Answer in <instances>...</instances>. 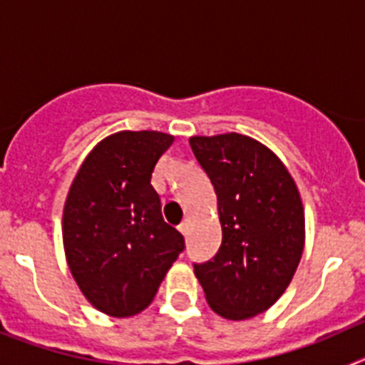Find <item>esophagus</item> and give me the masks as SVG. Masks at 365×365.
<instances>
[{
  "mask_svg": "<svg viewBox=\"0 0 365 365\" xmlns=\"http://www.w3.org/2000/svg\"><path fill=\"white\" fill-rule=\"evenodd\" d=\"M177 228H179V232H180V234H182V235H186V232H188V221H182V222H180V225H179V227H177Z\"/></svg>",
  "mask_w": 365,
  "mask_h": 365,
  "instance_id": "1",
  "label": "esophagus"
}]
</instances>
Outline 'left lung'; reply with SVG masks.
I'll list each match as a JSON object with an SVG mask.
<instances>
[{
  "label": "left lung",
  "instance_id": "8db88e82",
  "mask_svg": "<svg viewBox=\"0 0 365 365\" xmlns=\"http://www.w3.org/2000/svg\"><path fill=\"white\" fill-rule=\"evenodd\" d=\"M217 195L222 241L193 265L215 314L248 320L270 309L292 282L305 247L298 186L270 148L241 133L190 137Z\"/></svg>",
  "mask_w": 365,
  "mask_h": 365
}]
</instances>
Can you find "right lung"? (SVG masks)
<instances>
[{
    "label": "right lung",
    "instance_id": "1",
    "mask_svg": "<svg viewBox=\"0 0 365 365\" xmlns=\"http://www.w3.org/2000/svg\"><path fill=\"white\" fill-rule=\"evenodd\" d=\"M173 135L118 131L83 159L62 217L66 259L93 307L113 318L143 312L185 248L163 219L151 173Z\"/></svg>",
    "mask_w": 365,
    "mask_h": 365
}]
</instances>
